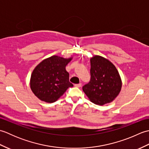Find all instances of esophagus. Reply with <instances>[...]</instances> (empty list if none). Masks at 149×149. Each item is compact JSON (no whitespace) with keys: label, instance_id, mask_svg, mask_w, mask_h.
Instances as JSON below:
<instances>
[{"label":"esophagus","instance_id":"obj_1","mask_svg":"<svg viewBox=\"0 0 149 149\" xmlns=\"http://www.w3.org/2000/svg\"><path fill=\"white\" fill-rule=\"evenodd\" d=\"M74 86H75V87H77V88H80V87H81V86H82V84H81V83H79V84H75Z\"/></svg>","mask_w":149,"mask_h":149}]
</instances>
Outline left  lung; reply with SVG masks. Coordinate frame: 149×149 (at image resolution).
Masks as SVG:
<instances>
[{"mask_svg": "<svg viewBox=\"0 0 149 149\" xmlns=\"http://www.w3.org/2000/svg\"><path fill=\"white\" fill-rule=\"evenodd\" d=\"M91 79L83 90L91 102L103 106L118 95L122 86V79L115 66L100 56L90 59Z\"/></svg>", "mask_w": 149, "mask_h": 149, "instance_id": "1", "label": "left lung"}]
</instances>
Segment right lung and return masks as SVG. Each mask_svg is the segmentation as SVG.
<instances>
[{
    "instance_id": "add662e5",
    "label": "right lung",
    "mask_w": 149,
    "mask_h": 149,
    "mask_svg": "<svg viewBox=\"0 0 149 149\" xmlns=\"http://www.w3.org/2000/svg\"><path fill=\"white\" fill-rule=\"evenodd\" d=\"M72 57L64 58L52 56L43 59L33 70L31 76L30 87L38 99L52 103L58 100L73 84L69 81L66 66Z\"/></svg>"
}]
</instances>
